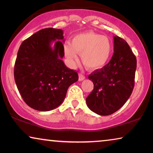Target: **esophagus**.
I'll list each match as a JSON object with an SVG mask.
<instances>
[{
    "label": "esophagus",
    "mask_w": 153,
    "mask_h": 153,
    "mask_svg": "<svg viewBox=\"0 0 153 153\" xmlns=\"http://www.w3.org/2000/svg\"><path fill=\"white\" fill-rule=\"evenodd\" d=\"M85 79V77L84 75H83L82 74H81V73H79V81H81L84 80Z\"/></svg>",
    "instance_id": "1"
}]
</instances>
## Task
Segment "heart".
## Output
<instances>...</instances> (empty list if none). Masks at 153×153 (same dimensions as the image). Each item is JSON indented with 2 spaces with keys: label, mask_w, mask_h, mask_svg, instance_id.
<instances>
[{
  "label": "heart",
  "mask_w": 153,
  "mask_h": 153,
  "mask_svg": "<svg viewBox=\"0 0 153 153\" xmlns=\"http://www.w3.org/2000/svg\"><path fill=\"white\" fill-rule=\"evenodd\" d=\"M113 51L109 39L98 33L88 31L74 36L72 43L64 46V53L69 65L74 66L81 54L83 65L90 70H100L107 64Z\"/></svg>",
  "instance_id": "1"
}]
</instances>
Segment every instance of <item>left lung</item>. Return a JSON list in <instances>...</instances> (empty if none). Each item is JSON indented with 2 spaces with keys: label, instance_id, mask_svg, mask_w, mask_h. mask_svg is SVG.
I'll use <instances>...</instances> for the list:
<instances>
[{
  "label": "left lung",
  "instance_id": "left-lung-1",
  "mask_svg": "<svg viewBox=\"0 0 153 153\" xmlns=\"http://www.w3.org/2000/svg\"><path fill=\"white\" fill-rule=\"evenodd\" d=\"M114 55L103 68L92 72L93 91L86 98L88 107L100 116H108L127 101L134 86L137 58L127 43L114 37Z\"/></svg>",
  "mask_w": 153,
  "mask_h": 153
}]
</instances>
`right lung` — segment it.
Segmentation results:
<instances>
[{
    "mask_svg": "<svg viewBox=\"0 0 153 153\" xmlns=\"http://www.w3.org/2000/svg\"><path fill=\"white\" fill-rule=\"evenodd\" d=\"M64 41L62 30L48 28L25 39L19 49L14 80L24 101L33 109L48 111L57 108L70 85L78 81L77 72L62 60Z\"/></svg>",
    "mask_w": 153,
    "mask_h": 153,
    "instance_id": "1",
    "label": "right lung"
}]
</instances>
